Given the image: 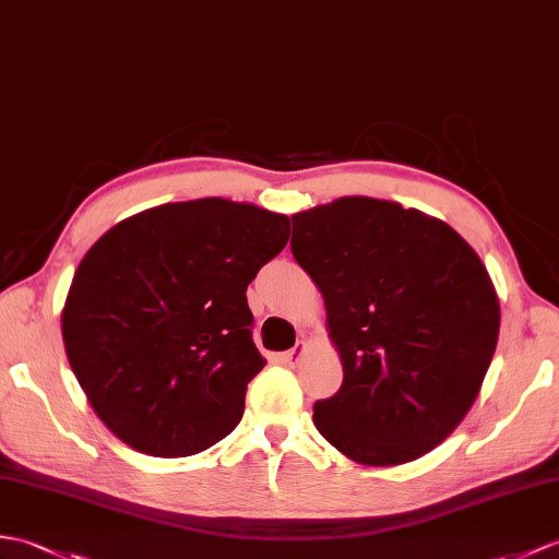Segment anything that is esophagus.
Here are the masks:
<instances>
[{"label": "esophagus", "instance_id": "34e87169", "mask_svg": "<svg viewBox=\"0 0 559 559\" xmlns=\"http://www.w3.org/2000/svg\"><path fill=\"white\" fill-rule=\"evenodd\" d=\"M302 353H305V345H297V347L288 349V353H283V355H281V365H285V367H295L297 361H300Z\"/></svg>", "mask_w": 559, "mask_h": 559}]
</instances>
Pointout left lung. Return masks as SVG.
Returning <instances> with one entry per match:
<instances>
[{"label": "left lung", "instance_id": "left-lung-1", "mask_svg": "<svg viewBox=\"0 0 559 559\" xmlns=\"http://www.w3.org/2000/svg\"><path fill=\"white\" fill-rule=\"evenodd\" d=\"M295 262L319 285L343 385L314 426L369 466L412 462L455 431L498 345L488 271L445 221L341 198L293 214Z\"/></svg>", "mask_w": 559, "mask_h": 559}]
</instances>
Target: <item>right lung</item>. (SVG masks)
Listing matches in <instances>:
<instances>
[{
    "instance_id": "obj_1",
    "label": "right lung",
    "mask_w": 559,
    "mask_h": 559,
    "mask_svg": "<svg viewBox=\"0 0 559 559\" xmlns=\"http://www.w3.org/2000/svg\"><path fill=\"white\" fill-rule=\"evenodd\" d=\"M288 236V216L206 198L140 212L87 250L61 335L116 438L152 457H188L238 426L266 365L245 290Z\"/></svg>"
}]
</instances>
